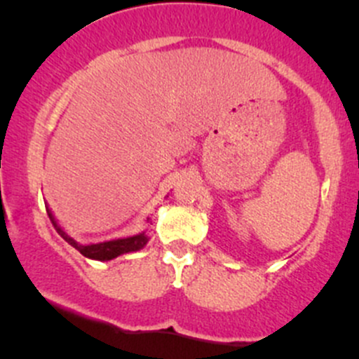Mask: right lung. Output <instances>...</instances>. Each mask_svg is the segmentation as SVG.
Listing matches in <instances>:
<instances>
[{"label": "right lung", "mask_w": 359, "mask_h": 359, "mask_svg": "<svg viewBox=\"0 0 359 359\" xmlns=\"http://www.w3.org/2000/svg\"><path fill=\"white\" fill-rule=\"evenodd\" d=\"M48 215L50 219H52L53 226L57 227V231H59L60 236L64 238V240L67 241L71 247H74L78 250L79 253H83L85 257H88V259H95V260H111L114 259V257L121 255V253H128V252H137V250H140L144 247V245L147 243V234H137V236H132V238H123V240H112V241H104V243H97V245H79L76 243L72 238H69L66 233H64L62 229H60L59 226H57V222L53 220L52 213H50L48 210Z\"/></svg>", "instance_id": "1"}]
</instances>
